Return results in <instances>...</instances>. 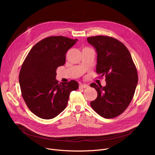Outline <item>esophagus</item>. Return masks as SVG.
Masks as SVG:
<instances>
[{"instance_id": "1", "label": "esophagus", "mask_w": 155, "mask_h": 155, "mask_svg": "<svg viewBox=\"0 0 155 155\" xmlns=\"http://www.w3.org/2000/svg\"><path fill=\"white\" fill-rule=\"evenodd\" d=\"M79 87L81 88H88L89 87L88 85H87V84H81Z\"/></svg>"}]
</instances>
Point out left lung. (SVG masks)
<instances>
[{
    "instance_id": "obj_1",
    "label": "left lung",
    "mask_w": 155,
    "mask_h": 155,
    "mask_svg": "<svg viewBox=\"0 0 155 155\" xmlns=\"http://www.w3.org/2000/svg\"><path fill=\"white\" fill-rule=\"evenodd\" d=\"M97 53L96 71L105 76L106 85L91 84L97 92L92 108L101 116L110 119L121 114L129 106L135 92L138 75L134 61L126 46L107 36L87 38Z\"/></svg>"
}]
</instances>
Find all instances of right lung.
I'll list each match as a JSON object with an SVG mask.
<instances>
[{
	"instance_id": "obj_1",
	"label": "right lung",
	"mask_w": 155,
	"mask_h": 155,
	"mask_svg": "<svg viewBox=\"0 0 155 155\" xmlns=\"http://www.w3.org/2000/svg\"><path fill=\"white\" fill-rule=\"evenodd\" d=\"M77 39L49 36L37 43L27 55L19 80L22 96L36 116L50 119L66 108L70 92L76 91L75 80L58 84L56 70L65 63L66 53Z\"/></svg>"
}]
</instances>
